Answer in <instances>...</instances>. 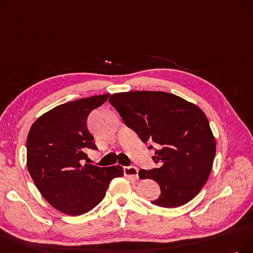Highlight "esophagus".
Returning a JSON list of instances; mask_svg holds the SVG:
<instances>
[{
	"label": "esophagus",
	"instance_id": "34e87169",
	"mask_svg": "<svg viewBox=\"0 0 253 253\" xmlns=\"http://www.w3.org/2000/svg\"><path fill=\"white\" fill-rule=\"evenodd\" d=\"M138 172H139L138 168H134V167H125L124 168V174L126 177L132 178V179H138L139 178Z\"/></svg>",
	"mask_w": 253,
	"mask_h": 253
}]
</instances>
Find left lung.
I'll use <instances>...</instances> for the list:
<instances>
[{
    "instance_id": "1",
    "label": "left lung",
    "mask_w": 253,
    "mask_h": 253,
    "mask_svg": "<svg viewBox=\"0 0 253 253\" xmlns=\"http://www.w3.org/2000/svg\"><path fill=\"white\" fill-rule=\"evenodd\" d=\"M109 103L142 142L155 144L153 159L160 167L139 171L141 179H153L160 185L161 195L151 204L177 208L189 203L208 181L216 153L204 111L160 91L115 93Z\"/></svg>"
}]
</instances>
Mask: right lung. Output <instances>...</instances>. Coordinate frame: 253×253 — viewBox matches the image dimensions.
<instances>
[{
	"label": "right lung",
	"mask_w": 253,
	"mask_h": 253,
	"mask_svg": "<svg viewBox=\"0 0 253 253\" xmlns=\"http://www.w3.org/2000/svg\"><path fill=\"white\" fill-rule=\"evenodd\" d=\"M109 95L57 106L36 120L28 132L26 161L33 181L50 206L67 215L92 210L103 200L111 180L124 175L120 165L83 164L85 151L97 149L86 119Z\"/></svg>",
	"instance_id": "add662e5"
}]
</instances>
